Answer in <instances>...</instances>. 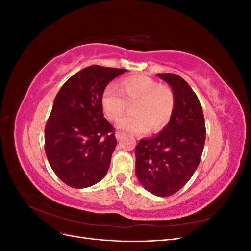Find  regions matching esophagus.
<instances>
[{"mask_svg": "<svg viewBox=\"0 0 251 251\" xmlns=\"http://www.w3.org/2000/svg\"><path fill=\"white\" fill-rule=\"evenodd\" d=\"M116 138L118 139V140H121L124 138V134L121 133V132H116Z\"/></svg>", "mask_w": 251, "mask_h": 251, "instance_id": "esophagus-1", "label": "esophagus"}]
</instances>
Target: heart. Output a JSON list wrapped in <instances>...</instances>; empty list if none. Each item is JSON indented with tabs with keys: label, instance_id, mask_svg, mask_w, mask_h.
I'll return each mask as SVG.
<instances>
[{
	"label": "heart",
	"instance_id": "obj_1",
	"mask_svg": "<svg viewBox=\"0 0 251 251\" xmlns=\"http://www.w3.org/2000/svg\"><path fill=\"white\" fill-rule=\"evenodd\" d=\"M118 89L108 86L101 96L102 110L110 120L117 121L127 109V103L135 102L134 114L121 119L118 127L125 133L143 134L150 128L158 132L169 125L175 110L173 90L146 75H132L121 79Z\"/></svg>",
	"mask_w": 251,
	"mask_h": 251
}]
</instances>
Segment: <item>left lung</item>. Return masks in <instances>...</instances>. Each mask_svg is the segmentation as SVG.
Instances as JSON below:
<instances>
[{
    "label": "left lung",
    "instance_id": "left-lung-1",
    "mask_svg": "<svg viewBox=\"0 0 251 251\" xmlns=\"http://www.w3.org/2000/svg\"><path fill=\"white\" fill-rule=\"evenodd\" d=\"M158 76L172 86L176 103L160 134L136 146V175L147 191L169 197L180 191L198 168L206 128L201 103L188 83L177 74Z\"/></svg>",
    "mask_w": 251,
    "mask_h": 251
}]
</instances>
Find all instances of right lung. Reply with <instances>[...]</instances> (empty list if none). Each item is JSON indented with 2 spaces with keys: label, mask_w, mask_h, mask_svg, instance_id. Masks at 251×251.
<instances>
[{
  "label": "right lung",
  "mask_w": 251,
  "mask_h": 251,
  "mask_svg": "<svg viewBox=\"0 0 251 251\" xmlns=\"http://www.w3.org/2000/svg\"><path fill=\"white\" fill-rule=\"evenodd\" d=\"M126 71L90 66L58 91L45 126V151L53 172L67 185L92 186L107 174L117 140L103 117L101 96L108 83Z\"/></svg>",
  "instance_id": "1"
}]
</instances>
